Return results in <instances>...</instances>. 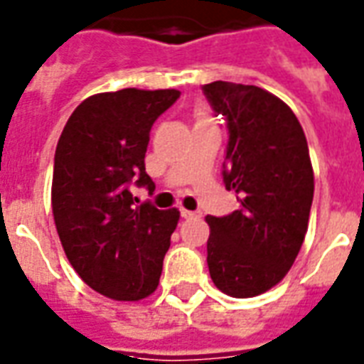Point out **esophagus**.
<instances>
[{
    "mask_svg": "<svg viewBox=\"0 0 364 364\" xmlns=\"http://www.w3.org/2000/svg\"><path fill=\"white\" fill-rule=\"evenodd\" d=\"M181 218H185V219H200L202 212H191V210H185V208H181Z\"/></svg>",
    "mask_w": 364,
    "mask_h": 364,
    "instance_id": "esophagus-1",
    "label": "esophagus"
}]
</instances>
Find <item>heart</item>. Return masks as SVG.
<instances>
[{"label": "heart", "mask_w": 364, "mask_h": 364, "mask_svg": "<svg viewBox=\"0 0 364 364\" xmlns=\"http://www.w3.org/2000/svg\"><path fill=\"white\" fill-rule=\"evenodd\" d=\"M194 116H196V124H202V122H212V118H210V114H208L204 108H196Z\"/></svg>", "instance_id": "b5f03b06"}]
</instances>
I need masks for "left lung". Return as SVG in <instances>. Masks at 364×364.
Listing matches in <instances>:
<instances>
[{
    "instance_id": "1",
    "label": "left lung",
    "mask_w": 364,
    "mask_h": 364,
    "mask_svg": "<svg viewBox=\"0 0 364 364\" xmlns=\"http://www.w3.org/2000/svg\"><path fill=\"white\" fill-rule=\"evenodd\" d=\"M208 101L229 126L223 181L240 208L208 215V267L232 298H254L287 277L304 244L315 177L292 108L256 85L212 82Z\"/></svg>"
}]
</instances>
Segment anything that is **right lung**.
Segmentation results:
<instances>
[{
    "mask_svg": "<svg viewBox=\"0 0 364 364\" xmlns=\"http://www.w3.org/2000/svg\"><path fill=\"white\" fill-rule=\"evenodd\" d=\"M177 90L126 87L87 97L60 133L51 206L68 262L95 292L139 301L158 288L179 210L133 204L129 183L145 171L152 124L179 99Z\"/></svg>",
    "mask_w": 364,
    "mask_h": 364,
    "instance_id": "obj_1",
    "label": "right lung"
}]
</instances>
